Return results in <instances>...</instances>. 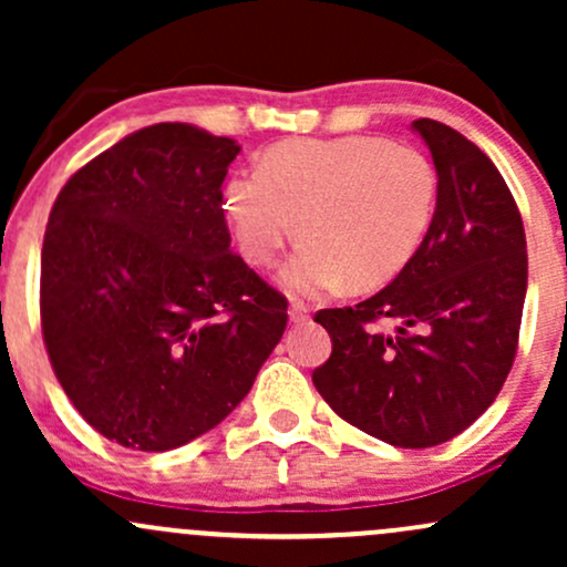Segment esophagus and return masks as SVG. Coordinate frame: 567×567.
<instances>
[{
  "instance_id": "34e87169",
  "label": "esophagus",
  "mask_w": 567,
  "mask_h": 567,
  "mask_svg": "<svg viewBox=\"0 0 567 567\" xmlns=\"http://www.w3.org/2000/svg\"><path fill=\"white\" fill-rule=\"evenodd\" d=\"M288 315H290V322L292 324H303V322H309V306H303V303H290V309H288Z\"/></svg>"
}]
</instances>
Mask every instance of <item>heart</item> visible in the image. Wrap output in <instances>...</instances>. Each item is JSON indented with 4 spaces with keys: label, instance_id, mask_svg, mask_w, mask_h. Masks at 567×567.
I'll return each mask as SVG.
<instances>
[{
    "label": "heart",
    "instance_id": "b5f03b06",
    "mask_svg": "<svg viewBox=\"0 0 567 567\" xmlns=\"http://www.w3.org/2000/svg\"><path fill=\"white\" fill-rule=\"evenodd\" d=\"M437 171L419 148L379 135L292 138L271 146L258 173L224 186L226 226L247 264H277L298 231L303 243L279 282L290 296L379 288L424 245L437 210Z\"/></svg>",
    "mask_w": 567,
    "mask_h": 567
}]
</instances>
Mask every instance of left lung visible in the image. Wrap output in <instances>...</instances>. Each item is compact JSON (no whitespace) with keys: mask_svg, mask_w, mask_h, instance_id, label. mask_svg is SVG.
<instances>
[{"mask_svg":"<svg viewBox=\"0 0 567 567\" xmlns=\"http://www.w3.org/2000/svg\"><path fill=\"white\" fill-rule=\"evenodd\" d=\"M413 130L440 181L424 245L373 298L315 317L333 341L311 373L317 392L394 447L440 445L491 408L517 354L528 290L523 218L496 165L442 122L415 120Z\"/></svg>","mask_w":567,"mask_h":567,"instance_id":"obj_1","label":"left lung"}]
</instances>
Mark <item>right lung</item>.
Returning <instances> with one entry per match:
<instances>
[{
  "label": "right lung",
  "mask_w": 567,
  "mask_h": 567,
  "mask_svg": "<svg viewBox=\"0 0 567 567\" xmlns=\"http://www.w3.org/2000/svg\"><path fill=\"white\" fill-rule=\"evenodd\" d=\"M237 154V141L159 122L71 175L50 213V365L82 419L133 451L218 426L288 324V301L229 247L220 186Z\"/></svg>",
  "instance_id": "right-lung-1"
}]
</instances>
